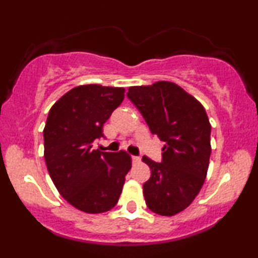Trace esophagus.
I'll use <instances>...</instances> for the list:
<instances>
[{"mask_svg": "<svg viewBox=\"0 0 258 258\" xmlns=\"http://www.w3.org/2000/svg\"><path fill=\"white\" fill-rule=\"evenodd\" d=\"M131 159H132V162H133V164H137V162L141 161V159H139L138 156H131Z\"/></svg>", "mask_w": 258, "mask_h": 258, "instance_id": "obj_1", "label": "esophagus"}]
</instances>
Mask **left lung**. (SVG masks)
<instances>
[{"mask_svg":"<svg viewBox=\"0 0 258 258\" xmlns=\"http://www.w3.org/2000/svg\"><path fill=\"white\" fill-rule=\"evenodd\" d=\"M127 97L149 126L165 142L161 162L143 156L152 176L143 184L150 211L173 216L183 211L199 194L209 168L211 125L204 106L168 81L133 86Z\"/></svg>","mask_w":258,"mask_h":258,"instance_id":"obj_1","label":"left lung"}]
</instances>
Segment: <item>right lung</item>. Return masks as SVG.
<instances>
[{
    "label": "right lung",
    "mask_w": 258,
    "mask_h": 258,
    "mask_svg": "<svg viewBox=\"0 0 258 258\" xmlns=\"http://www.w3.org/2000/svg\"><path fill=\"white\" fill-rule=\"evenodd\" d=\"M125 88L78 86L54 103L43 130L44 160L55 188L70 205L102 214L119 201L131 156L94 150L103 125L122 103Z\"/></svg>",
    "instance_id": "1"
}]
</instances>
